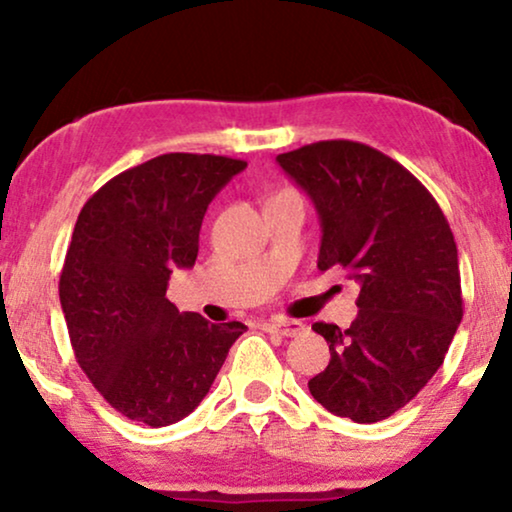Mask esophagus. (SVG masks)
Returning <instances> with one entry per match:
<instances>
[{"instance_id":"34e87169","label":"esophagus","mask_w":512,"mask_h":512,"mask_svg":"<svg viewBox=\"0 0 512 512\" xmlns=\"http://www.w3.org/2000/svg\"><path fill=\"white\" fill-rule=\"evenodd\" d=\"M263 331L284 335V338H293V335L303 331V324L296 319H270V321H263Z\"/></svg>"}]
</instances>
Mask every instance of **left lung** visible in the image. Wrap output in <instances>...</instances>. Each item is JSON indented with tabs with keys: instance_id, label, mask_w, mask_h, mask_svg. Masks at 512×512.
<instances>
[{
	"instance_id": "left-lung-1",
	"label": "left lung",
	"mask_w": 512,
	"mask_h": 512,
	"mask_svg": "<svg viewBox=\"0 0 512 512\" xmlns=\"http://www.w3.org/2000/svg\"><path fill=\"white\" fill-rule=\"evenodd\" d=\"M321 223L319 270L359 282V314L317 321L331 349L307 387L338 417L373 424L410 403L443 366L464 317L457 242L433 195L373 146L331 139L279 153Z\"/></svg>"
}]
</instances>
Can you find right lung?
Segmentation results:
<instances>
[{
    "label": "right lung",
    "instance_id": "right-lung-1",
    "mask_svg": "<svg viewBox=\"0 0 512 512\" xmlns=\"http://www.w3.org/2000/svg\"><path fill=\"white\" fill-rule=\"evenodd\" d=\"M247 163L165 153L107 181L76 219L60 305L76 361L121 415L153 429L198 408L247 331L209 324L167 300L174 268H193L214 195Z\"/></svg>",
    "mask_w": 512,
    "mask_h": 512
}]
</instances>
